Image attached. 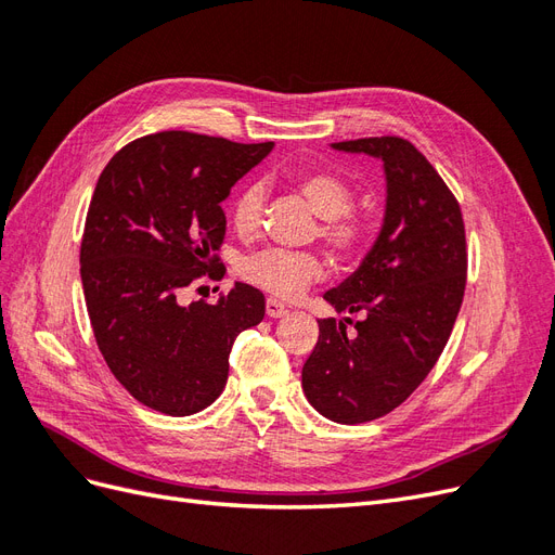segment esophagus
I'll list each match as a JSON object with an SVG mask.
<instances>
[{"instance_id": "esophagus-1", "label": "esophagus", "mask_w": 555, "mask_h": 555, "mask_svg": "<svg viewBox=\"0 0 555 555\" xmlns=\"http://www.w3.org/2000/svg\"><path fill=\"white\" fill-rule=\"evenodd\" d=\"M289 310H287V306H284V304H280V300H275V298H266V314L268 317H284V314H287Z\"/></svg>"}]
</instances>
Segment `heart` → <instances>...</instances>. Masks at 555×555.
Masks as SVG:
<instances>
[{
	"label": "heart",
	"instance_id": "heart-1",
	"mask_svg": "<svg viewBox=\"0 0 555 555\" xmlns=\"http://www.w3.org/2000/svg\"><path fill=\"white\" fill-rule=\"evenodd\" d=\"M298 188L310 208L324 220L322 238L343 257H354L357 251H361L367 238V229L359 217L349 212L354 206V192H351L349 184L331 171H312L300 178ZM263 198L266 192L261 182H251L241 190L231 217L233 227L243 236H249L259 229ZM241 273L249 284L268 294L294 298L324 275V261L312 251L271 247L247 257L241 266Z\"/></svg>",
	"mask_w": 555,
	"mask_h": 555
}]
</instances>
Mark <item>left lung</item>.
<instances>
[{
  "mask_svg": "<svg viewBox=\"0 0 555 555\" xmlns=\"http://www.w3.org/2000/svg\"><path fill=\"white\" fill-rule=\"evenodd\" d=\"M382 162L384 222L361 266L324 298L351 319H319L304 365L310 405L335 424L373 422L405 402L438 363L463 304L467 251L459 201L398 137L331 143Z\"/></svg>",
  "mask_w": 555,
  "mask_h": 555,
  "instance_id": "obj_1",
  "label": "left lung"
}]
</instances>
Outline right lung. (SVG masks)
<instances>
[{
    "mask_svg": "<svg viewBox=\"0 0 555 555\" xmlns=\"http://www.w3.org/2000/svg\"><path fill=\"white\" fill-rule=\"evenodd\" d=\"M273 145L159 131L125 145L99 176L80 243L82 292L111 373L150 410H206L224 391L233 340L263 319V294L249 284L217 304L188 306L182 292L212 275L222 201Z\"/></svg>",
    "mask_w": 555,
    "mask_h": 555,
    "instance_id": "right-lung-1",
    "label": "right lung"
}]
</instances>
